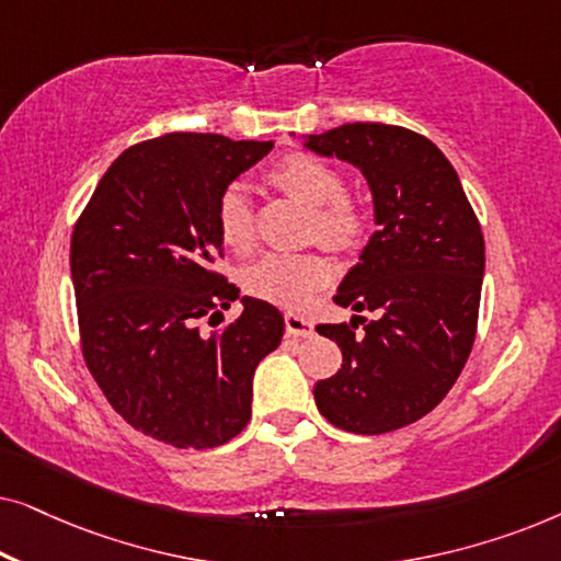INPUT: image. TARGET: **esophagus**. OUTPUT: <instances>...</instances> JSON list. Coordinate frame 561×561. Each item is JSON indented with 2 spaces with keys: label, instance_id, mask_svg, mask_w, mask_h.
I'll list each match as a JSON object with an SVG mask.
<instances>
[{
  "label": "esophagus",
  "instance_id": "1",
  "mask_svg": "<svg viewBox=\"0 0 561 561\" xmlns=\"http://www.w3.org/2000/svg\"><path fill=\"white\" fill-rule=\"evenodd\" d=\"M286 332L290 334V336H313V324L306 317H301V313H294V311H288L286 313Z\"/></svg>",
  "mask_w": 561,
  "mask_h": 561
}]
</instances>
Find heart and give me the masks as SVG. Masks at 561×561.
<instances>
[{"instance_id": "1", "label": "heart", "mask_w": 561, "mask_h": 561, "mask_svg": "<svg viewBox=\"0 0 561 561\" xmlns=\"http://www.w3.org/2000/svg\"><path fill=\"white\" fill-rule=\"evenodd\" d=\"M273 186L311 206V234L329 248L347 250L363 240L365 214L344 191L334 165L309 152H290L267 173ZM221 242L248 250L255 240V209L242 183H229L217 202ZM332 278V263L319 252H265L242 267V288L252 298L278 306H298Z\"/></svg>"}]
</instances>
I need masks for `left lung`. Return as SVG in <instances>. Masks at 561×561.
Masks as SVG:
<instances>
[{"instance_id":"1","label":"left lung","mask_w":561,"mask_h":561,"mask_svg":"<svg viewBox=\"0 0 561 561\" xmlns=\"http://www.w3.org/2000/svg\"><path fill=\"white\" fill-rule=\"evenodd\" d=\"M304 148L365 175L378 227L334 296L357 313L317 327L342 350L340 370L313 388L317 409L344 432H393L436 409L470 357L485 275L480 221L444 152L411 129L352 122L306 135Z\"/></svg>"}]
</instances>
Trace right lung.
Segmentation results:
<instances>
[{"label":"right lung","mask_w":561,"mask_h":561,"mask_svg":"<svg viewBox=\"0 0 561 561\" xmlns=\"http://www.w3.org/2000/svg\"><path fill=\"white\" fill-rule=\"evenodd\" d=\"M273 142L171 133L122 152L73 227L81 347L112 409L152 439L209 449L252 413V375L280 344L283 313L242 296L221 333L197 332L240 288L214 273L217 202Z\"/></svg>","instance_id":"obj_1"}]
</instances>
